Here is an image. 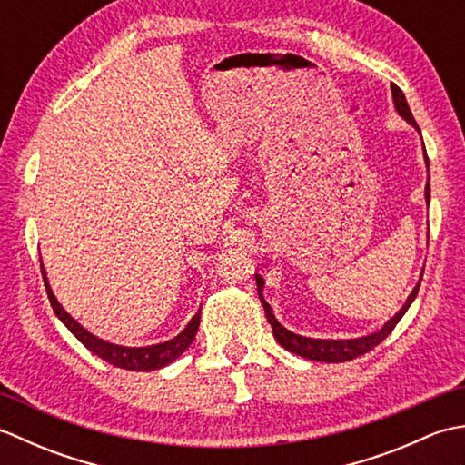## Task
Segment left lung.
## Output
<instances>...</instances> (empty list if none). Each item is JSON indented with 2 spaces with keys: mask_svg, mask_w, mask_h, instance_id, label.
<instances>
[{
  "mask_svg": "<svg viewBox=\"0 0 465 465\" xmlns=\"http://www.w3.org/2000/svg\"><path fill=\"white\" fill-rule=\"evenodd\" d=\"M391 95H393V105H396L398 114L410 125H413L420 132V127H418L416 120H413V115L410 112V105L406 102V95L401 94V90H400L396 84L391 85ZM423 152H426V150H423ZM426 165H428V155H426ZM426 200L430 203V183L426 187ZM255 282H258V293H260V300H262V305H263V310H265V318H268L272 330H273V338L278 340V343L282 345V348H285V350L295 353V355H302V358L315 360V361H328V363L350 361L353 358H358V355L368 353L370 350L375 348V345H380L393 331V328H396L398 322L403 318V313L408 312V308L411 305V302L416 300L418 290H420V283H418L416 288H413V292L410 293V298L406 300V303H403V308L396 315H393L391 320L385 322V325H383L380 331L370 333V335H363V338H355V340H315V338H303V335L293 333L288 328H283V325L278 322V318H275V315H273L272 305L265 302V298H263V293H262V290H263V278H262V275L255 273Z\"/></svg>",
  "mask_w": 465,
  "mask_h": 465,
  "instance_id": "obj_1",
  "label": "left lung"
}]
</instances>
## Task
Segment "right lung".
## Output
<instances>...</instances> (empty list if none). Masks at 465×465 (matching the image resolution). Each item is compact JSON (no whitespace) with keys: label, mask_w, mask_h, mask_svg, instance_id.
<instances>
[{"label":"right lung","mask_w":465,"mask_h":465,"mask_svg":"<svg viewBox=\"0 0 465 465\" xmlns=\"http://www.w3.org/2000/svg\"><path fill=\"white\" fill-rule=\"evenodd\" d=\"M42 275H44L49 303H52V308H54L57 318L64 322L65 328L72 331L87 350L95 353L97 358H102L104 361L115 365V368H124V370H132V371H152V370L165 368L167 363H172L173 360L180 358V355L187 348H190L192 341L195 340L197 328H200L202 310H197V313L190 320V323L185 325V330L182 333H177L173 340H167L163 343H155V345H145V348H125V345H115V343H110L105 340H100L97 335L87 331L84 325L77 323L72 315H69L62 308V305H59L52 288H49L44 263H42Z\"/></svg>","instance_id":"obj_1"}]
</instances>
